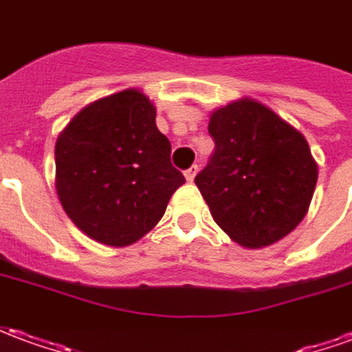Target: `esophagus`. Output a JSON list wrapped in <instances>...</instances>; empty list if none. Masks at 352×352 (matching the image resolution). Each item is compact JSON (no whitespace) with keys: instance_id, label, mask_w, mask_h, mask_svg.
<instances>
[{"instance_id":"esophagus-1","label":"esophagus","mask_w":352,"mask_h":352,"mask_svg":"<svg viewBox=\"0 0 352 352\" xmlns=\"http://www.w3.org/2000/svg\"><path fill=\"white\" fill-rule=\"evenodd\" d=\"M196 173H198V166H190V168L184 171L186 181H188V183H192V181H194V177H196Z\"/></svg>"}]
</instances>
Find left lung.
I'll use <instances>...</instances> for the list:
<instances>
[{"mask_svg":"<svg viewBox=\"0 0 352 352\" xmlns=\"http://www.w3.org/2000/svg\"><path fill=\"white\" fill-rule=\"evenodd\" d=\"M214 153L194 183L236 243L260 249L307 214L318 168L302 131L264 103L241 98L209 118Z\"/></svg>","mask_w":352,"mask_h":352,"instance_id":"obj_1","label":"left lung"}]
</instances>
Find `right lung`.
I'll use <instances>...</instances> for the list:
<instances>
[{
  "label": "right lung",
  "instance_id": "right-lung-1",
  "mask_svg": "<svg viewBox=\"0 0 352 352\" xmlns=\"http://www.w3.org/2000/svg\"><path fill=\"white\" fill-rule=\"evenodd\" d=\"M169 154V139L156 128V107L141 90L92 101L56 139L58 199L94 241L128 247L160 222L184 183Z\"/></svg>",
  "mask_w": 352,
  "mask_h": 352
}]
</instances>
